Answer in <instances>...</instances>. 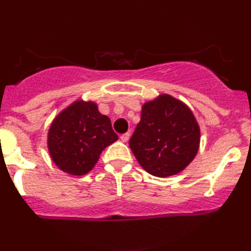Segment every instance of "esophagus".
<instances>
[{"instance_id":"obj_1","label":"esophagus","mask_w":251,"mask_h":251,"mask_svg":"<svg viewBox=\"0 0 251 251\" xmlns=\"http://www.w3.org/2000/svg\"><path fill=\"white\" fill-rule=\"evenodd\" d=\"M129 135H131V134H129L128 132H127V133H124V134L120 135V139H122L123 143H127L128 139H129Z\"/></svg>"}]
</instances>
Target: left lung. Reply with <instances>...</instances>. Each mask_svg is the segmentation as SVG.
<instances>
[{"label":"left lung","mask_w":251,"mask_h":251,"mask_svg":"<svg viewBox=\"0 0 251 251\" xmlns=\"http://www.w3.org/2000/svg\"><path fill=\"white\" fill-rule=\"evenodd\" d=\"M200 142L201 129L191 109L169 94H160L143 105L128 145L146 172L169 177L194 160Z\"/></svg>","instance_id":"8db88e82"}]
</instances>
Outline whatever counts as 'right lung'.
I'll return each instance as SVG.
<instances>
[{"mask_svg":"<svg viewBox=\"0 0 251 251\" xmlns=\"http://www.w3.org/2000/svg\"><path fill=\"white\" fill-rule=\"evenodd\" d=\"M111 120L93 101L76 100L60 112L48 131V151L60 170L73 176L91 171L101 152L117 142Z\"/></svg>","mask_w":251,"mask_h":251,"instance_id":"right-lung-1","label":"right lung"}]
</instances>
